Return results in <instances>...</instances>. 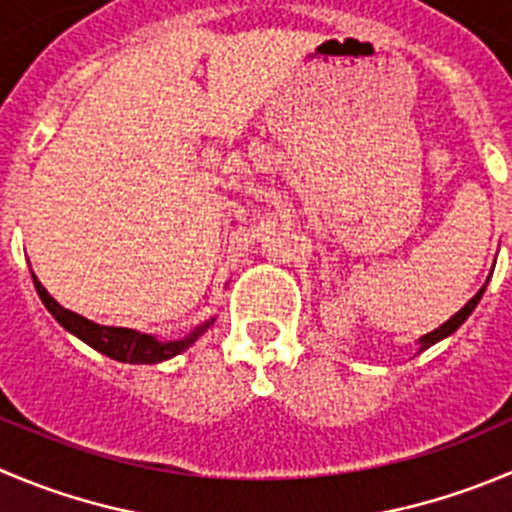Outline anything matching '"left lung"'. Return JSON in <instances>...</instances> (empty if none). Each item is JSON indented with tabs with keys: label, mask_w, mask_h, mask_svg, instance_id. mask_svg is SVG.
<instances>
[{
	"label": "left lung",
	"mask_w": 512,
	"mask_h": 512,
	"mask_svg": "<svg viewBox=\"0 0 512 512\" xmlns=\"http://www.w3.org/2000/svg\"><path fill=\"white\" fill-rule=\"evenodd\" d=\"M488 281H490V276H488ZM488 281H485V284H483V289H480L478 294L472 296V299L467 301V304L462 306V309L457 311L455 316H450V319H447L445 324H440V326H437L435 332H430V334H425V337H420V352H425V349H430L432 344H437V342H442V339H447V337H450L452 332H457V329H460V326L465 324V319H467V316H470L472 311H475V306H478V301L483 299V294H485V286H488ZM420 352H417V354H420Z\"/></svg>",
	"instance_id": "1"
}]
</instances>
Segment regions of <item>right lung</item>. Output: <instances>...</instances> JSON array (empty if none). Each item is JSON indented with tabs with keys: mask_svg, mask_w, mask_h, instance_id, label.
<instances>
[{
	"mask_svg": "<svg viewBox=\"0 0 512 512\" xmlns=\"http://www.w3.org/2000/svg\"><path fill=\"white\" fill-rule=\"evenodd\" d=\"M34 289L40 294L42 304L47 306L52 316L57 319V324L62 329H67L70 334H75L80 342H85L87 347H92L95 352L105 354V357L115 359V362H128V364H158L165 359H173L175 354L186 352L191 344L198 342L201 334H206L211 329V324L216 321V316L206 319L203 324H198L193 332H188L186 337L180 339H158L153 334L138 332V329H128V326H105L95 324V321L85 319V316L75 314V311L65 309L60 301L52 299L47 294L45 286L40 284V279L32 274Z\"/></svg>",
	"mask_w": 512,
	"mask_h": 512,
	"instance_id": "right-lung-1",
	"label": "right lung"
}]
</instances>
